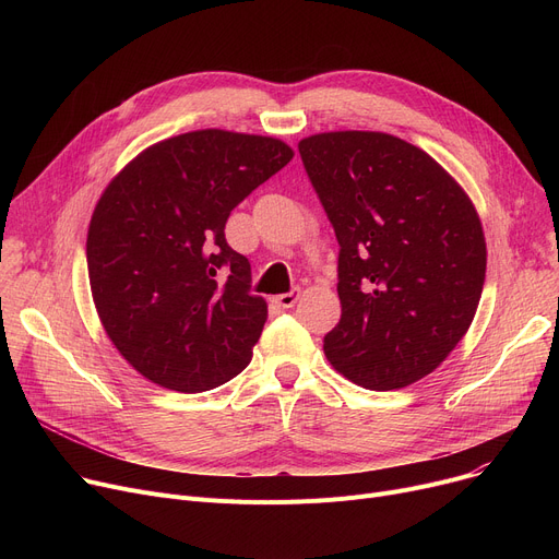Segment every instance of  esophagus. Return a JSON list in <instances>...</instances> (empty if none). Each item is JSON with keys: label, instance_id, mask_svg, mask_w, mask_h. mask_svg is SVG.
<instances>
[{"label": "esophagus", "instance_id": "obj_1", "mask_svg": "<svg viewBox=\"0 0 559 559\" xmlns=\"http://www.w3.org/2000/svg\"><path fill=\"white\" fill-rule=\"evenodd\" d=\"M299 297H301V289H299V287H295V289L285 292V295L274 297V301H276L281 308H292V306H295V304L299 301Z\"/></svg>", "mask_w": 559, "mask_h": 559}]
</instances>
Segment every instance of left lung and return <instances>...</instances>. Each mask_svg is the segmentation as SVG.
Here are the masks:
<instances>
[{
	"label": "left lung",
	"instance_id": "1",
	"mask_svg": "<svg viewBox=\"0 0 559 559\" xmlns=\"http://www.w3.org/2000/svg\"><path fill=\"white\" fill-rule=\"evenodd\" d=\"M299 154L340 242L329 362L367 390L417 383L449 358L480 304L487 245L474 201L390 133H317Z\"/></svg>",
	"mask_w": 559,
	"mask_h": 559
}]
</instances>
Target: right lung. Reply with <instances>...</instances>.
<instances>
[{
	"instance_id": "right-lung-1",
	"label": "right lung",
	"mask_w": 559,
	"mask_h": 559,
	"mask_svg": "<svg viewBox=\"0 0 559 559\" xmlns=\"http://www.w3.org/2000/svg\"><path fill=\"white\" fill-rule=\"evenodd\" d=\"M292 156L278 138L199 129L146 146L102 192L85 242L93 301L146 380L197 394L251 362L267 301L249 295L251 264L224 226Z\"/></svg>"
}]
</instances>
